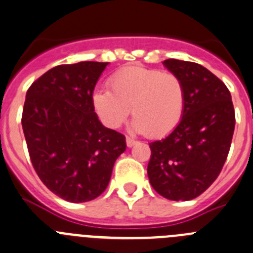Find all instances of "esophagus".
Wrapping results in <instances>:
<instances>
[{"instance_id":"1","label":"esophagus","mask_w":253,"mask_h":253,"mask_svg":"<svg viewBox=\"0 0 253 253\" xmlns=\"http://www.w3.org/2000/svg\"><path fill=\"white\" fill-rule=\"evenodd\" d=\"M136 143H137L136 139L131 138V137H126V144H127V147H129V148H131V147H133Z\"/></svg>"}]
</instances>
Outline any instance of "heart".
Listing matches in <instances>:
<instances>
[{"instance_id": "1", "label": "heart", "mask_w": 253, "mask_h": 253, "mask_svg": "<svg viewBox=\"0 0 253 253\" xmlns=\"http://www.w3.org/2000/svg\"><path fill=\"white\" fill-rule=\"evenodd\" d=\"M111 90L97 89L92 105L111 128L121 126L131 112L132 128L149 137L170 133L184 111V86L171 73L146 67H127L109 80Z\"/></svg>"}]
</instances>
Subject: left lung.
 Segmentation results:
<instances>
[{
	"label": "left lung",
	"instance_id": "8db88e82",
	"mask_svg": "<svg viewBox=\"0 0 253 253\" xmlns=\"http://www.w3.org/2000/svg\"><path fill=\"white\" fill-rule=\"evenodd\" d=\"M163 65L181 80L184 111L170 134L149 143L147 173L158 194L186 202L219 176L231 146L235 110L226 85L203 65L176 59Z\"/></svg>",
	"mask_w": 253,
	"mask_h": 253
}]
</instances>
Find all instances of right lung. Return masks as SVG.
<instances>
[{
	"label": "right lung",
	"mask_w": 253,
	"mask_h": 253,
	"mask_svg": "<svg viewBox=\"0 0 253 253\" xmlns=\"http://www.w3.org/2000/svg\"><path fill=\"white\" fill-rule=\"evenodd\" d=\"M109 63L58 65L26 95L22 127L29 157L44 185L70 203L95 199L109 185L124 134L100 122L92 92Z\"/></svg>",
	"instance_id": "add662e5"
}]
</instances>
